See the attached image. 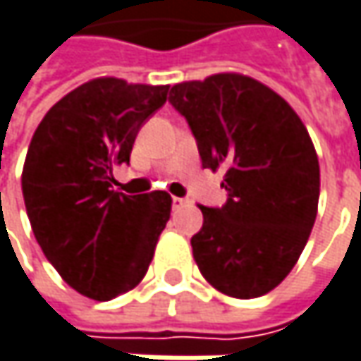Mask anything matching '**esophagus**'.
Segmentation results:
<instances>
[{"label": "esophagus", "instance_id": "1", "mask_svg": "<svg viewBox=\"0 0 361 361\" xmlns=\"http://www.w3.org/2000/svg\"><path fill=\"white\" fill-rule=\"evenodd\" d=\"M188 204H190V200H185V198H176V196H173V200H171V206H173V210H180V208L188 206Z\"/></svg>", "mask_w": 361, "mask_h": 361}]
</instances>
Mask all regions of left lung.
I'll return each mask as SVG.
<instances>
[{
  "label": "left lung",
  "instance_id": "obj_1",
  "mask_svg": "<svg viewBox=\"0 0 361 361\" xmlns=\"http://www.w3.org/2000/svg\"><path fill=\"white\" fill-rule=\"evenodd\" d=\"M202 165L224 169L226 202L200 206L192 237L202 276L223 294L257 298L298 262L319 206V159L298 114L264 83L237 73L178 83Z\"/></svg>",
  "mask_w": 361,
  "mask_h": 361
}]
</instances>
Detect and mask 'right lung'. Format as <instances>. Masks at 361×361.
Returning <instances> with one entry per match:
<instances>
[{"label": "right lung", "mask_w": 361, "mask_h": 361, "mask_svg": "<svg viewBox=\"0 0 361 361\" xmlns=\"http://www.w3.org/2000/svg\"><path fill=\"white\" fill-rule=\"evenodd\" d=\"M167 90L116 77L87 81L47 112L28 147L22 194L34 237L87 298L112 300L137 286L169 221V194L112 188V167L130 161L140 126Z\"/></svg>", "instance_id": "right-lung-1"}]
</instances>
